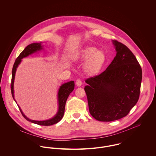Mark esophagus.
I'll return each instance as SVG.
<instances>
[{
	"label": "esophagus",
	"instance_id": "1",
	"mask_svg": "<svg viewBox=\"0 0 156 156\" xmlns=\"http://www.w3.org/2000/svg\"><path fill=\"white\" fill-rule=\"evenodd\" d=\"M76 85H77V87H80V86H82V81H81L80 79H77V80H76Z\"/></svg>",
	"mask_w": 156,
	"mask_h": 156
}]
</instances>
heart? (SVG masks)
Here are the masks:
<instances>
[{
    "label": "heart",
    "instance_id": "heart-1",
    "mask_svg": "<svg viewBox=\"0 0 156 156\" xmlns=\"http://www.w3.org/2000/svg\"><path fill=\"white\" fill-rule=\"evenodd\" d=\"M78 58L83 61L87 60L83 69L88 74L97 73L106 61L105 54L101 51H98V49L94 47H87L83 48L78 55Z\"/></svg>",
    "mask_w": 156,
    "mask_h": 156
}]
</instances>
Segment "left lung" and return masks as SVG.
<instances>
[{"instance_id": "1", "label": "left lung", "mask_w": 156, "mask_h": 156, "mask_svg": "<svg viewBox=\"0 0 156 156\" xmlns=\"http://www.w3.org/2000/svg\"><path fill=\"white\" fill-rule=\"evenodd\" d=\"M112 41L116 55L111 64L101 74L85 80L89 112L100 121H115L127 116L140 95V64L126 45Z\"/></svg>"}]
</instances>
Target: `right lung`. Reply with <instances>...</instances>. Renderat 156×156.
I'll list each match as a JSON object with an SVG mask.
<instances>
[{"mask_svg":"<svg viewBox=\"0 0 156 156\" xmlns=\"http://www.w3.org/2000/svg\"><path fill=\"white\" fill-rule=\"evenodd\" d=\"M43 49V47L41 44V43H32L28 45L22 51V53L19 55V56L17 57L16 59L14 66L12 67V79H11V94L12 96L13 97V99L14 101L16 102L15 98H14V78H15V74H16V71L17 69V68L20 64V63L22 61L23 58L27 57L29 55H31L34 53L37 52V51H39L40 50ZM74 81H70L67 83H66L63 85H62L59 89L58 91V104H59V108H58V111L57 112L56 115L52 118L45 120V121H35V120H32L27 118L24 113L22 111L20 108L19 106V109L21 112L23 117L27 120L28 121H30L32 123L37 124L40 126H51L55 124L58 123L59 121H60L64 114V111H65V106H66V103L67 101V98L69 95V94L74 90Z\"/></svg>","mask_w":156,"mask_h":156,"instance_id":"obj_1","label":"right lung"}]
</instances>
